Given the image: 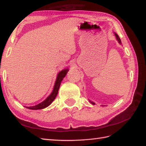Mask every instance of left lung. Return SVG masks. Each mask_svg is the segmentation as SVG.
<instances>
[{
    "label": "left lung",
    "mask_w": 146,
    "mask_h": 146,
    "mask_svg": "<svg viewBox=\"0 0 146 146\" xmlns=\"http://www.w3.org/2000/svg\"><path fill=\"white\" fill-rule=\"evenodd\" d=\"M115 37H116V38H117V39L118 40V41H119V42L120 43V44H121V40H120V38H119V36H118L117 34H115ZM91 103L93 104V105H95V103H94V102H91Z\"/></svg>",
    "instance_id": "obj_1"
}]
</instances>
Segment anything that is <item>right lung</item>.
<instances>
[{
  "label": "right lung",
  "instance_id": "obj_1",
  "mask_svg": "<svg viewBox=\"0 0 146 146\" xmlns=\"http://www.w3.org/2000/svg\"><path fill=\"white\" fill-rule=\"evenodd\" d=\"M68 71V70H64L60 71V73H58V76H57V79L56 81L55 85L54 86V89L53 91L51 93V94L49 96V97L46 99V100L42 102V103L39 104L37 105H35V106H33V107H27L26 108H29V109L31 110H39V109H42V108H44L46 107H47L49 106L52 102L54 101L56 97L57 96L58 92V90L60 88V86L61 85V82H62V80L64 78V76H66Z\"/></svg>",
  "mask_w": 146,
  "mask_h": 146
}]
</instances>
